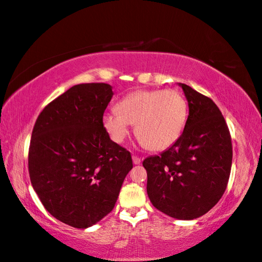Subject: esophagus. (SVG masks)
Segmentation results:
<instances>
[{"label":"esophagus","mask_w":262,"mask_h":262,"mask_svg":"<svg viewBox=\"0 0 262 262\" xmlns=\"http://www.w3.org/2000/svg\"><path fill=\"white\" fill-rule=\"evenodd\" d=\"M133 163H134L135 165H139L140 163H141V158L136 157V156H133Z\"/></svg>","instance_id":"esophagus-1"}]
</instances>
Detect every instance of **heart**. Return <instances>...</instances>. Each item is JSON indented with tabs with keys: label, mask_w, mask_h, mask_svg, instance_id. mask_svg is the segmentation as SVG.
<instances>
[{
	"label": "heart",
	"mask_w": 262,
	"mask_h": 262,
	"mask_svg": "<svg viewBox=\"0 0 262 262\" xmlns=\"http://www.w3.org/2000/svg\"><path fill=\"white\" fill-rule=\"evenodd\" d=\"M186 121L187 102L176 89L133 91L103 115V126L114 142L122 143L135 124L140 142L153 150L172 146Z\"/></svg>",
	"instance_id": "b5f03b06"
}]
</instances>
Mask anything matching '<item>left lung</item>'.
I'll use <instances>...</instances> for the list:
<instances>
[{
    "instance_id": "8db88e82",
    "label": "left lung",
    "mask_w": 262,
    "mask_h": 262,
    "mask_svg": "<svg viewBox=\"0 0 262 262\" xmlns=\"http://www.w3.org/2000/svg\"><path fill=\"white\" fill-rule=\"evenodd\" d=\"M189 116L179 139L160 156L143 160L147 194L161 212L178 220L203 216L223 196L233 147L226 120L211 98L179 83Z\"/></svg>"
}]
</instances>
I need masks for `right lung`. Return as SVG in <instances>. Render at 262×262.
I'll use <instances>...</instances> for the list:
<instances>
[{
    "label": "right lung",
    "mask_w": 262,
    "mask_h": 262,
    "mask_svg": "<svg viewBox=\"0 0 262 262\" xmlns=\"http://www.w3.org/2000/svg\"><path fill=\"white\" fill-rule=\"evenodd\" d=\"M113 95L105 83L70 88L45 106L33 128V189L51 215L73 228L85 229L108 215L133 168L130 153L103 126Z\"/></svg>",
    "instance_id": "1"
}]
</instances>
